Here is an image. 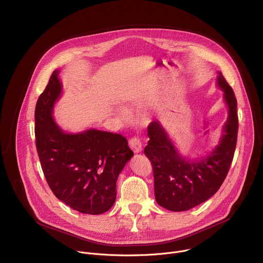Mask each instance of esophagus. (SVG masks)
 <instances>
[{"mask_svg": "<svg viewBox=\"0 0 263 263\" xmlns=\"http://www.w3.org/2000/svg\"><path fill=\"white\" fill-rule=\"evenodd\" d=\"M129 144H130V147L134 151V153H139V152H141L142 145H141L140 140H139L137 137L131 138L130 141H129Z\"/></svg>", "mask_w": 263, "mask_h": 263, "instance_id": "esophagus-1", "label": "esophagus"}]
</instances>
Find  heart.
Returning a JSON list of instances; mask_svg holds the SVG:
<instances>
[{
    "mask_svg": "<svg viewBox=\"0 0 263 263\" xmlns=\"http://www.w3.org/2000/svg\"><path fill=\"white\" fill-rule=\"evenodd\" d=\"M122 115L125 117V118H128V114L126 111H122Z\"/></svg>",
    "mask_w": 263,
    "mask_h": 263,
    "instance_id": "heart-1",
    "label": "heart"
}]
</instances>
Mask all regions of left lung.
I'll return each mask as SVG.
<instances>
[{
  "label": "left lung",
  "mask_w": 263,
  "mask_h": 263,
  "mask_svg": "<svg viewBox=\"0 0 263 263\" xmlns=\"http://www.w3.org/2000/svg\"><path fill=\"white\" fill-rule=\"evenodd\" d=\"M217 85L223 91L229 116L219 143L208 156L187 161L178 153L158 121L147 127L149 140L144 154L153 167L156 202L167 210L186 211L207 201L219 190L231 166L238 131L237 101L220 71Z\"/></svg>",
  "instance_id": "1"
}]
</instances>
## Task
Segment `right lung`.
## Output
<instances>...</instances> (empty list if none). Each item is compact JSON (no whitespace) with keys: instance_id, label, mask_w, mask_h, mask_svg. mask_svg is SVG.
<instances>
[{"instance_id":"obj_1","label":"right lung","mask_w":263,"mask_h":263,"mask_svg":"<svg viewBox=\"0 0 263 263\" xmlns=\"http://www.w3.org/2000/svg\"><path fill=\"white\" fill-rule=\"evenodd\" d=\"M54 70L35 107V141L42 168L53 194L82 213L101 214L116 202L117 181L133 156L125 136L90 129L65 133L53 120L61 95Z\"/></svg>"}]
</instances>
